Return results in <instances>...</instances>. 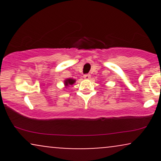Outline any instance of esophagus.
Listing matches in <instances>:
<instances>
[{
  "mask_svg": "<svg viewBox=\"0 0 161 161\" xmlns=\"http://www.w3.org/2000/svg\"><path fill=\"white\" fill-rule=\"evenodd\" d=\"M83 77H84V78L86 79H89L90 78H91V75H90V74H85L84 76H83Z\"/></svg>",
  "mask_w": 161,
  "mask_h": 161,
  "instance_id": "34e87169",
  "label": "esophagus"
}]
</instances>
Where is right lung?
I'll list each match as a JSON object with an SVG mask.
<instances>
[{"mask_svg":"<svg viewBox=\"0 0 161 161\" xmlns=\"http://www.w3.org/2000/svg\"><path fill=\"white\" fill-rule=\"evenodd\" d=\"M75 82V79H66V80L65 81V85H66V86H69V85H73Z\"/></svg>","mask_w":161,"mask_h":161,"instance_id":"right-lung-1","label":"right lung"}]
</instances>
